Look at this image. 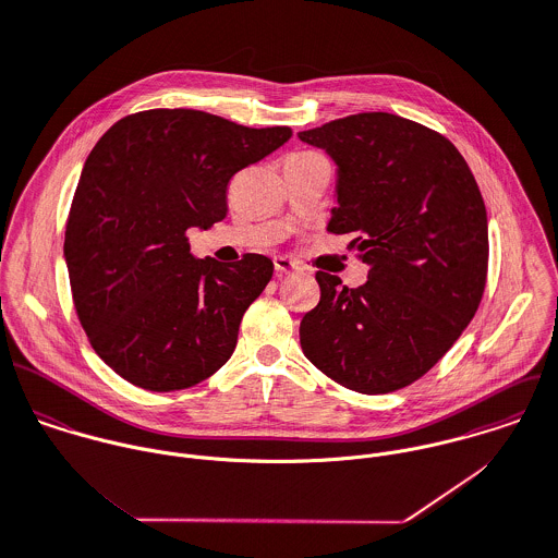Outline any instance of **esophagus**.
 Returning <instances> with one entry per match:
<instances>
[{
	"label": "esophagus",
	"mask_w": 558,
	"mask_h": 558,
	"mask_svg": "<svg viewBox=\"0 0 558 558\" xmlns=\"http://www.w3.org/2000/svg\"><path fill=\"white\" fill-rule=\"evenodd\" d=\"M272 262H275V270H277L279 275H290V272H296V270L301 268L294 259L283 257V255H277Z\"/></svg>",
	"instance_id": "34e87169"
}]
</instances>
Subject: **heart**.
<instances>
[{
    "mask_svg": "<svg viewBox=\"0 0 558 558\" xmlns=\"http://www.w3.org/2000/svg\"><path fill=\"white\" fill-rule=\"evenodd\" d=\"M303 154H316V151H303Z\"/></svg>",
    "mask_w": 558,
    "mask_h": 558,
    "instance_id": "heart-1",
    "label": "heart"
}]
</instances>
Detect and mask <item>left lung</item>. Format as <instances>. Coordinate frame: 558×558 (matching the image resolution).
<instances>
[{"mask_svg": "<svg viewBox=\"0 0 558 558\" xmlns=\"http://www.w3.org/2000/svg\"><path fill=\"white\" fill-rule=\"evenodd\" d=\"M340 167L331 233H351L368 281L318 270L305 357L336 383L387 393L430 371L474 318L489 264L487 209L459 149L415 121L362 112L301 132Z\"/></svg>", "mask_w": 558, "mask_h": 558, "instance_id": "left-lung-1", "label": "left lung"}]
</instances>
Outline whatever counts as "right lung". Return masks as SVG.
I'll return each mask as SVG.
<instances>
[{
    "label": "right lung",
    "mask_w": 558,
    "mask_h": 558,
    "mask_svg": "<svg viewBox=\"0 0 558 558\" xmlns=\"http://www.w3.org/2000/svg\"><path fill=\"white\" fill-rule=\"evenodd\" d=\"M292 130L186 108L123 117L93 147L64 231L73 307L95 353L149 391L186 389L231 357L272 262L198 259L187 229L227 216L231 178Z\"/></svg>",
    "instance_id": "obj_1"
}]
</instances>
